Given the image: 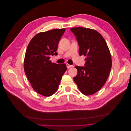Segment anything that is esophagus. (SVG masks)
<instances>
[{
	"label": "esophagus",
	"instance_id": "obj_1",
	"mask_svg": "<svg viewBox=\"0 0 131 131\" xmlns=\"http://www.w3.org/2000/svg\"><path fill=\"white\" fill-rule=\"evenodd\" d=\"M66 66H67V68H68V69H69V68H72V67H73V65H69V64H68V63L66 64Z\"/></svg>",
	"mask_w": 131,
	"mask_h": 131
}]
</instances>
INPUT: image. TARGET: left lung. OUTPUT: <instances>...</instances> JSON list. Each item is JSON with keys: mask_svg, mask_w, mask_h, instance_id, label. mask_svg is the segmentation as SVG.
<instances>
[{"mask_svg": "<svg viewBox=\"0 0 131 131\" xmlns=\"http://www.w3.org/2000/svg\"><path fill=\"white\" fill-rule=\"evenodd\" d=\"M70 30L78 41L79 55L87 57L84 67L75 66L78 74L74 80L83 94L92 95L104 86L109 75L112 65L110 50L96 30L81 27Z\"/></svg>", "mask_w": 131, "mask_h": 131, "instance_id": "8db88e82", "label": "left lung"}]
</instances>
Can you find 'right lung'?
Returning a JSON list of instances; mask_svg holds the SVG:
<instances>
[{
	"label": "right lung",
	"instance_id": "add662e5",
	"mask_svg": "<svg viewBox=\"0 0 131 131\" xmlns=\"http://www.w3.org/2000/svg\"><path fill=\"white\" fill-rule=\"evenodd\" d=\"M65 29L41 32L30 40L25 56V73L32 88L41 95L48 97L57 91L63 74L65 63L52 62L50 56L57 55L58 44Z\"/></svg>",
	"mask_w": 131,
	"mask_h": 131
}]
</instances>
